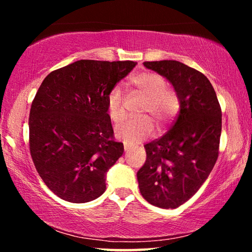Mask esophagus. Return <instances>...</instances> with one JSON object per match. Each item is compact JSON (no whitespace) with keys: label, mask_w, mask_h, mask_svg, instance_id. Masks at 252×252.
Segmentation results:
<instances>
[{"label":"esophagus","mask_w":252,"mask_h":252,"mask_svg":"<svg viewBox=\"0 0 252 252\" xmlns=\"http://www.w3.org/2000/svg\"><path fill=\"white\" fill-rule=\"evenodd\" d=\"M130 149H131V148H130L129 146H127V144L125 143V151H126V152H129Z\"/></svg>","instance_id":"1"}]
</instances>
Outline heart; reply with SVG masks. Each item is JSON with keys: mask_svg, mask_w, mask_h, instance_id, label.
<instances>
[{"mask_svg": "<svg viewBox=\"0 0 252 252\" xmlns=\"http://www.w3.org/2000/svg\"><path fill=\"white\" fill-rule=\"evenodd\" d=\"M131 84L146 96L141 113L149 114L162 125L176 116L179 111L178 94L171 89L165 88V81L153 72H142L130 79ZM106 112L113 122H120L126 117L123 97L120 88H113L106 96ZM153 125L148 117L127 119L116 127L117 138L132 144L141 142L150 136Z\"/></svg>", "mask_w": 252, "mask_h": 252, "instance_id": "b5f03b06", "label": "heart"}]
</instances>
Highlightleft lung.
I'll return each instance as SVG.
<instances>
[{"label":"left lung","mask_w":252,"mask_h":252,"mask_svg":"<svg viewBox=\"0 0 252 252\" xmlns=\"http://www.w3.org/2000/svg\"><path fill=\"white\" fill-rule=\"evenodd\" d=\"M167 79L179 97V116L167 133L144 146L147 160L136 173L149 203L174 209L187 202L207 180L218 158L221 109L210 81L174 60L143 62Z\"/></svg>","instance_id":"8db88e82"}]
</instances>
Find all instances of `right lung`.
I'll return each instance as SVG.
<instances>
[{
  "instance_id": "obj_1",
  "label": "right lung",
  "mask_w": 252,
  "mask_h": 252,
  "mask_svg": "<svg viewBox=\"0 0 252 252\" xmlns=\"http://www.w3.org/2000/svg\"><path fill=\"white\" fill-rule=\"evenodd\" d=\"M133 61L79 60L46 76L30 111V151L49 189L73 203L105 191L106 172L123 155L113 140L106 96Z\"/></svg>"
}]
</instances>
